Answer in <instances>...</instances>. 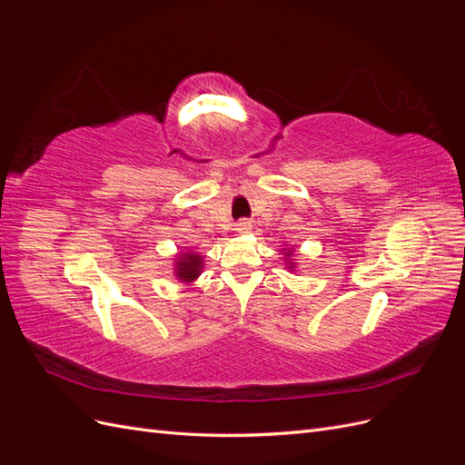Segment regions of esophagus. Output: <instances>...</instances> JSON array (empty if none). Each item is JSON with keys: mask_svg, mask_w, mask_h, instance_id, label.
<instances>
[{"mask_svg": "<svg viewBox=\"0 0 465 465\" xmlns=\"http://www.w3.org/2000/svg\"><path fill=\"white\" fill-rule=\"evenodd\" d=\"M236 231L241 232V234L250 232V231H252V223H250V221H241V223H236Z\"/></svg>", "mask_w": 465, "mask_h": 465, "instance_id": "esophagus-1", "label": "esophagus"}]
</instances>
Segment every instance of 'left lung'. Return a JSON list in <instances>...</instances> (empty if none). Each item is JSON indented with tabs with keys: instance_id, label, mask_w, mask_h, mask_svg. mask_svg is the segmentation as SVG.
<instances>
[{
	"instance_id": "left-lung-1",
	"label": "left lung",
	"mask_w": 465,
	"mask_h": 465,
	"mask_svg": "<svg viewBox=\"0 0 465 465\" xmlns=\"http://www.w3.org/2000/svg\"><path fill=\"white\" fill-rule=\"evenodd\" d=\"M283 252H285V260H287L289 267H291V270H292V267H294V263L291 262V258H292V250H291V248H289V250H287V248H283Z\"/></svg>"
}]
</instances>
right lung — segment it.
Returning a JSON list of instances; mask_svg holds the SVG:
<instances>
[{
	"label": "right lung",
	"mask_w": 465,
	"mask_h": 465,
	"mask_svg": "<svg viewBox=\"0 0 465 465\" xmlns=\"http://www.w3.org/2000/svg\"><path fill=\"white\" fill-rule=\"evenodd\" d=\"M174 260H176L174 273L182 283H192V281L200 277L202 267H203V256L198 254V252H192V250L182 252V254H178Z\"/></svg>",
	"instance_id": "1"
}]
</instances>
